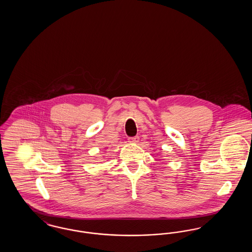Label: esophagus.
Returning <instances> with one entry per match:
<instances>
[{
    "label": "esophagus",
    "mask_w": 252,
    "mask_h": 252,
    "mask_svg": "<svg viewBox=\"0 0 252 252\" xmlns=\"http://www.w3.org/2000/svg\"><path fill=\"white\" fill-rule=\"evenodd\" d=\"M128 143H130V144H138L139 143V137L135 136V137L128 138Z\"/></svg>",
    "instance_id": "34e87169"
}]
</instances>
